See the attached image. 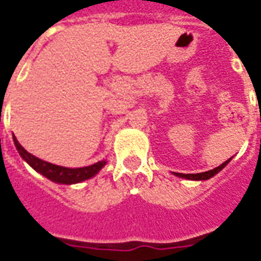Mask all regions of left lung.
I'll use <instances>...</instances> for the list:
<instances>
[{"label":"left lung","mask_w":261,"mask_h":261,"mask_svg":"<svg viewBox=\"0 0 261 261\" xmlns=\"http://www.w3.org/2000/svg\"><path fill=\"white\" fill-rule=\"evenodd\" d=\"M229 161H230V160H227V161H225L223 164H221L219 167L214 168V169H211V171L202 172V173H174V174H176V176H178V177L188 178V180H207V178L213 177L214 174H217L219 171H221V169H223V168L226 167L227 164H229Z\"/></svg>","instance_id":"1"}]
</instances>
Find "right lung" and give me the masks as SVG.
Returning a JSON list of instances; mask_svg holds the SVG:
<instances>
[{
  "instance_id": "1",
  "label": "right lung",
  "mask_w": 261,
  "mask_h": 261,
  "mask_svg": "<svg viewBox=\"0 0 261 261\" xmlns=\"http://www.w3.org/2000/svg\"><path fill=\"white\" fill-rule=\"evenodd\" d=\"M14 145L17 147L18 153L21 155L22 159L25 160L27 163L30 164L31 167L34 168L35 171L42 173L43 176H46L47 178H50L55 182H61V184H74V182H80L90 178L92 176L97 173L104 165L106 161H98V163L89 165V167L84 168H66V167H59V165H54V164L46 163L43 160L35 157L31 153L24 149V147L18 143L16 137H13Z\"/></svg>"
}]
</instances>
